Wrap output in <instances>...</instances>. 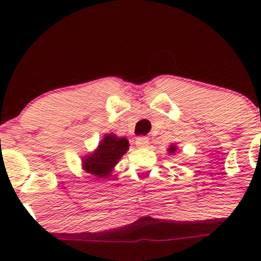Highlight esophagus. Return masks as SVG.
I'll return each mask as SVG.
<instances>
[{
	"label": "esophagus",
	"instance_id": "esophagus-1",
	"mask_svg": "<svg viewBox=\"0 0 261 261\" xmlns=\"http://www.w3.org/2000/svg\"><path fill=\"white\" fill-rule=\"evenodd\" d=\"M136 146L137 147H147L148 146V137L140 136L136 139Z\"/></svg>",
	"mask_w": 261,
	"mask_h": 261
}]
</instances>
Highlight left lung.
<instances>
[{"instance_id":"obj_1","label":"left lung","mask_w":261,"mask_h":261,"mask_svg":"<svg viewBox=\"0 0 261 261\" xmlns=\"http://www.w3.org/2000/svg\"><path fill=\"white\" fill-rule=\"evenodd\" d=\"M175 149H176V147H175V145L170 146V147H169V149H168V151H169V153H174V152H175Z\"/></svg>"}]
</instances>
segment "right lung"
I'll list each match as a JSON object with an SVG mask.
<instances>
[{"instance_id": "obj_1", "label": "right lung", "mask_w": 261, "mask_h": 261, "mask_svg": "<svg viewBox=\"0 0 261 261\" xmlns=\"http://www.w3.org/2000/svg\"><path fill=\"white\" fill-rule=\"evenodd\" d=\"M128 146V141L124 137L120 139L113 134L107 135L98 146L97 151L85 158L83 168L93 175L107 178L118 161L126 153Z\"/></svg>"}]
</instances>
